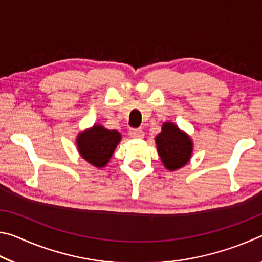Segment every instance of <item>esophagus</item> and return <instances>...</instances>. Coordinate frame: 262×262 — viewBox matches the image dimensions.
<instances>
[{"mask_svg": "<svg viewBox=\"0 0 262 262\" xmlns=\"http://www.w3.org/2000/svg\"><path fill=\"white\" fill-rule=\"evenodd\" d=\"M129 135L134 139H143L144 132L142 129H137V128H132V129H129Z\"/></svg>", "mask_w": 262, "mask_h": 262, "instance_id": "34e87169", "label": "esophagus"}]
</instances>
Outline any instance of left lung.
I'll return each mask as SVG.
<instances>
[{
    "instance_id": "8db88e82",
    "label": "left lung",
    "mask_w": 262,
    "mask_h": 262,
    "mask_svg": "<svg viewBox=\"0 0 262 262\" xmlns=\"http://www.w3.org/2000/svg\"><path fill=\"white\" fill-rule=\"evenodd\" d=\"M158 155L168 171H176L189 162L193 142L173 122H164L162 132L156 136Z\"/></svg>"
}]
</instances>
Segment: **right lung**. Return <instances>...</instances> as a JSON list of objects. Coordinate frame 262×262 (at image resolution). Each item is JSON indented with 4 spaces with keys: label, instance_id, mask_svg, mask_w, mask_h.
Wrapping results in <instances>:
<instances>
[{
    "label": "right lung",
    "instance_id": "right-lung-1",
    "mask_svg": "<svg viewBox=\"0 0 262 262\" xmlns=\"http://www.w3.org/2000/svg\"><path fill=\"white\" fill-rule=\"evenodd\" d=\"M120 140L119 132L106 129L101 125H94L90 129L78 134L77 150L88 163L100 168L107 165Z\"/></svg>",
    "mask_w": 262,
    "mask_h": 262
}]
</instances>
